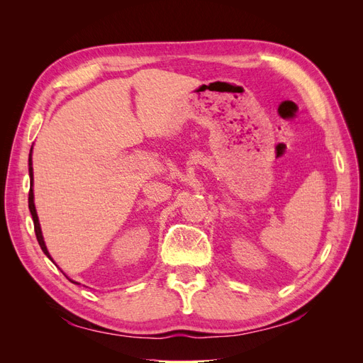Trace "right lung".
<instances>
[{
  "label": "right lung",
  "instance_id": "1",
  "mask_svg": "<svg viewBox=\"0 0 363 363\" xmlns=\"http://www.w3.org/2000/svg\"><path fill=\"white\" fill-rule=\"evenodd\" d=\"M28 172H30V183L33 186V168H31V150H30V157H28ZM28 208H30V213L33 216V223H35V233H36V238H38V242L42 248V251L45 252V255L50 257V252L45 247V242H43V238H42V232H40V225H39V219H38V213H36V207H35V201H33V188H30V192H28ZM51 259V257H50ZM52 260V259H51Z\"/></svg>",
  "mask_w": 363,
  "mask_h": 363
}]
</instances>
